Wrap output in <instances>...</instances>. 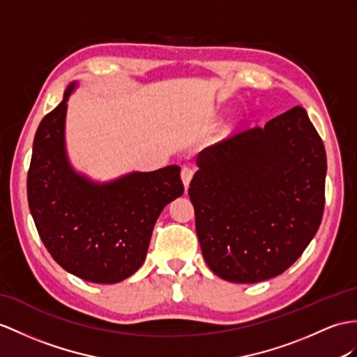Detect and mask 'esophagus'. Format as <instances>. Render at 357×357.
Returning a JSON list of instances; mask_svg holds the SVG:
<instances>
[{
	"instance_id": "1",
	"label": "esophagus",
	"mask_w": 357,
	"mask_h": 357,
	"mask_svg": "<svg viewBox=\"0 0 357 357\" xmlns=\"http://www.w3.org/2000/svg\"><path fill=\"white\" fill-rule=\"evenodd\" d=\"M180 176H181V181H183L185 188H188L189 183H190V180H192V177H194V169L190 167H183V168H181Z\"/></svg>"
}]
</instances>
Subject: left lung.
<instances>
[{"label": "left lung", "instance_id": "left-lung-1", "mask_svg": "<svg viewBox=\"0 0 357 357\" xmlns=\"http://www.w3.org/2000/svg\"><path fill=\"white\" fill-rule=\"evenodd\" d=\"M189 197L206 264L221 279L257 283L286 271L323 220L327 159L297 106L197 155Z\"/></svg>", "mask_w": 357, "mask_h": 357}]
</instances>
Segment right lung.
<instances>
[{"label":"right lung","mask_w":357,"mask_h":357,"mask_svg":"<svg viewBox=\"0 0 357 357\" xmlns=\"http://www.w3.org/2000/svg\"><path fill=\"white\" fill-rule=\"evenodd\" d=\"M74 88L75 82L34 135L29 207L60 266L92 283H118L141 268L160 212L185 188L177 165L101 185L75 172L65 150L66 101Z\"/></svg>","instance_id":"right-lung-1"}]
</instances>
